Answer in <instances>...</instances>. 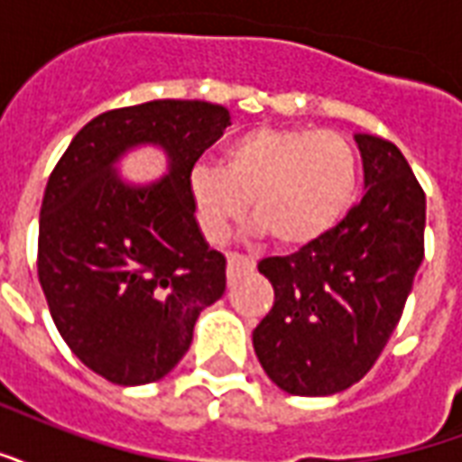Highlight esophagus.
Wrapping results in <instances>:
<instances>
[{
	"label": "esophagus",
	"mask_w": 462,
	"mask_h": 462,
	"mask_svg": "<svg viewBox=\"0 0 462 462\" xmlns=\"http://www.w3.org/2000/svg\"><path fill=\"white\" fill-rule=\"evenodd\" d=\"M252 269H254V262H252L249 256H242L237 254V252H230V254H227V278H230V281Z\"/></svg>",
	"instance_id": "1"
}]
</instances>
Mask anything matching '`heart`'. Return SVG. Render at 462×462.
<instances>
[{
    "mask_svg": "<svg viewBox=\"0 0 462 462\" xmlns=\"http://www.w3.org/2000/svg\"><path fill=\"white\" fill-rule=\"evenodd\" d=\"M358 186V152L337 130L262 125L235 137L220 152V169L189 171L193 217L217 242L246 213L283 246L325 237L346 216Z\"/></svg>",
    "mask_w": 462,
    "mask_h": 462,
    "instance_id": "obj_1",
    "label": "heart"
}]
</instances>
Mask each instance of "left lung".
<instances>
[{"instance_id": "1", "label": "left lung", "mask_w": 462, "mask_h": 462, "mask_svg": "<svg viewBox=\"0 0 462 462\" xmlns=\"http://www.w3.org/2000/svg\"><path fill=\"white\" fill-rule=\"evenodd\" d=\"M365 193L334 230L259 273L273 308L252 334L259 364L291 395L346 390L371 371L424 259L427 196L390 140L358 133Z\"/></svg>"}]
</instances>
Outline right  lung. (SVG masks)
<instances>
[{
	"label": "right lung",
	"mask_w": 462,
	"mask_h": 462,
	"mask_svg": "<svg viewBox=\"0 0 462 462\" xmlns=\"http://www.w3.org/2000/svg\"><path fill=\"white\" fill-rule=\"evenodd\" d=\"M230 125L208 101L160 98L97 116L52 169L38 225V281L60 337L116 385L164 378L225 293V256L200 235L189 171ZM160 144L170 174L130 187L115 162Z\"/></svg>",
	"instance_id": "obj_1"
}]
</instances>
